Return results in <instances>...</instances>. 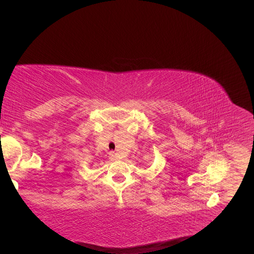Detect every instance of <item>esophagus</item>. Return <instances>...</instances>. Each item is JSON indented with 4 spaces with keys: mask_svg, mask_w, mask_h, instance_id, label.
Segmentation results:
<instances>
[{
    "mask_svg": "<svg viewBox=\"0 0 254 254\" xmlns=\"http://www.w3.org/2000/svg\"><path fill=\"white\" fill-rule=\"evenodd\" d=\"M110 159H111V160H115V159H117V156H115V152H114V151H111V152H110Z\"/></svg>",
    "mask_w": 254,
    "mask_h": 254,
    "instance_id": "1",
    "label": "esophagus"
}]
</instances>
